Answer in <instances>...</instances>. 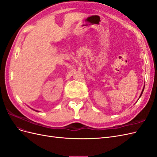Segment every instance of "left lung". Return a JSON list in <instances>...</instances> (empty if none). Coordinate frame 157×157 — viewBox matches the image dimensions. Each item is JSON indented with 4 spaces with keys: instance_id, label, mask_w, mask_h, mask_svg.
I'll return each mask as SVG.
<instances>
[{
    "instance_id": "1",
    "label": "left lung",
    "mask_w": 157,
    "mask_h": 157,
    "mask_svg": "<svg viewBox=\"0 0 157 157\" xmlns=\"http://www.w3.org/2000/svg\"><path fill=\"white\" fill-rule=\"evenodd\" d=\"M144 88H145V86H144V87L143 90H142V92H141V94H140V98H140V97L141 96V95H142V94H143V92H144Z\"/></svg>"
}]
</instances>
